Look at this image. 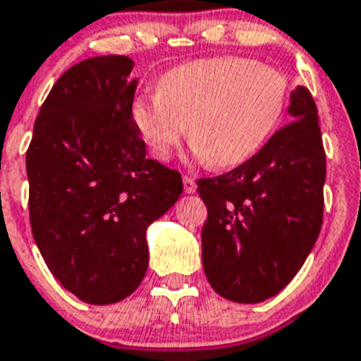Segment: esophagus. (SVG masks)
<instances>
[{
    "instance_id": "obj_1",
    "label": "esophagus",
    "mask_w": 361,
    "mask_h": 361,
    "mask_svg": "<svg viewBox=\"0 0 361 361\" xmlns=\"http://www.w3.org/2000/svg\"><path fill=\"white\" fill-rule=\"evenodd\" d=\"M183 183H184V192L195 193V190H197V184H195V180H193L192 177H184Z\"/></svg>"
}]
</instances>
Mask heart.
<instances>
[{"mask_svg": "<svg viewBox=\"0 0 361 361\" xmlns=\"http://www.w3.org/2000/svg\"><path fill=\"white\" fill-rule=\"evenodd\" d=\"M290 79L279 68L245 56L184 62L159 79L157 94L133 103V123L159 160L188 134L193 153L225 169L245 162L281 121Z\"/></svg>", "mask_w": 361, "mask_h": 361, "instance_id": "b5f03b06", "label": "heart"}]
</instances>
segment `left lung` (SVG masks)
Instances as JSON below:
<instances>
[{"instance_id":"8db88e82","label":"left lung","mask_w":361,"mask_h":361,"mask_svg":"<svg viewBox=\"0 0 361 361\" xmlns=\"http://www.w3.org/2000/svg\"><path fill=\"white\" fill-rule=\"evenodd\" d=\"M293 121L228 173L199 178L208 217L202 267L216 293L241 305L290 284L323 225L326 154L308 88L291 92Z\"/></svg>"}]
</instances>
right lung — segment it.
Wrapping results in <instances>:
<instances>
[{"mask_svg": "<svg viewBox=\"0 0 361 361\" xmlns=\"http://www.w3.org/2000/svg\"><path fill=\"white\" fill-rule=\"evenodd\" d=\"M129 56H94L56 80L25 154L32 238L51 275L88 305L144 281L145 231L183 193L177 169L145 157L133 123Z\"/></svg>", "mask_w": 361, "mask_h": 361, "instance_id": "obj_1", "label": "right lung"}]
</instances>
